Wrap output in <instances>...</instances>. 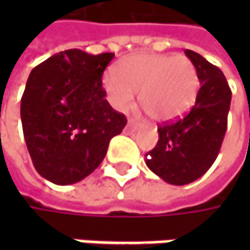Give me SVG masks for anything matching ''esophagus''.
<instances>
[{
    "label": "esophagus",
    "mask_w": 250,
    "mask_h": 250,
    "mask_svg": "<svg viewBox=\"0 0 250 250\" xmlns=\"http://www.w3.org/2000/svg\"><path fill=\"white\" fill-rule=\"evenodd\" d=\"M126 128L130 130H136L138 128H139V125H138L136 122H133V121H129V122H128V125H126Z\"/></svg>",
    "instance_id": "esophagus-1"
}]
</instances>
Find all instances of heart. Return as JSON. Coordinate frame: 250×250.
I'll list each match as a JSON object with an SVG mask.
<instances>
[{"mask_svg": "<svg viewBox=\"0 0 250 250\" xmlns=\"http://www.w3.org/2000/svg\"><path fill=\"white\" fill-rule=\"evenodd\" d=\"M104 87L111 104L120 111L132 105L136 91L150 118L169 122L182 117L196 100L199 78L187 57L169 54H136L125 58L120 72L104 75Z\"/></svg>", "mask_w": 250, "mask_h": 250, "instance_id": "obj_1", "label": "heart"}]
</instances>
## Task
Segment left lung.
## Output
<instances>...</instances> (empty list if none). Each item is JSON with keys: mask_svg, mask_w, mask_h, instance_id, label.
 <instances>
[{"mask_svg": "<svg viewBox=\"0 0 250 250\" xmlns=\"http://www.w3.org/2000/svg\"><path fill=\"white\" fill-rule=\"evenodd\" d=\"M187 57L197 71L200 89L184 118L160 126L156 147L146 166L171 185H187L206 174L216 161L227 130L231 90L224 73L192 50Z\"/></svg>", "mask_w": 250, "mask_h": 250, "instance_id": "1", "label": "left lung"}]
</instances>
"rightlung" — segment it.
<instances>
[{
	"label": "right lung",
	"mask_w": 250,
	"mask_h": 250,
	"mask_svg": "<svg viewBox=\"0 0 250 250\" xmlns=\"http://www.w3.org/2000/svg\"><path fill=\"white\" fill-rule=\"evenodd\" d=\"M112 58V53L65 50L29 75L21 101L24 142L36 171L55 185L90 175L126 125L105 100L101 82Z\"/></svg>",
	"instance_id": "1"
}]
</instances>
